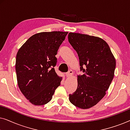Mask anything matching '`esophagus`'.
I'll return each mask as SVG.
<instances>
[{"mask_svg":"<svg viewBox=\"0 0 130 130\" xmlns=\"http://www.w3.org/2000/svg\"><path fill=\"white\" fill-rule=\"evenodd\" d=\"M73 72L72 70H70L68 72L66 73V76L67 77H70L73 76Z\"/></svg>","mask_w":130,"mask_h":130,"instance_id":"34e87169","label":"esophagus"}]
</instances>
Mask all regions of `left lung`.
<instances>
[{
	"label": "left lung",
	"instance_id": "8db88e82",
	"mask_svg": "<svg viewBox=\"0 0 130 130\" xmlns=\"http://www.w3.org/2000/svg\"><path fill=\"white\" fill-rule=\"evenodd\" d=\"M68 39L84 73L77 76V88L69 95V101L78 108L88 109L105 95L114 76L116 61L108 44L99 37L70 32Z\"/></svg>",
	"mask_w": 130,
	"mask_h": 130
}]
</instances>
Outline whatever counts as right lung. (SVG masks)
Listing matches in <instances>:
<instances>
[{
	"instance_id": "obj_1",
	"label": "right lung",
	"mask_w": 130,
	"mask_h": 130,
	"mask_svg": "<svg viewBox=\"0 0 130 130\" xmlns=\"http://www.w3.org/2000/svg\"><path fill=\"white\" fill-rule=\"evenodd\" d=\"M68 32H42L34 34L18 51L15 69L18 85L32 104L43 105L52 99L60 85L54 67L56 55Z\"/></svg>"
}]
</instances>
